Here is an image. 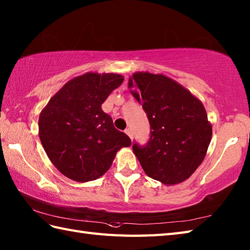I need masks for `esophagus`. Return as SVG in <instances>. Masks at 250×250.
<instances>
[{"label": "esophagus", "mask_w": 250, "mask_h": 250, "mask_svg": "<svg viewBox=\"0 0 250 250\" xmlns=\"http://www.w3.org/2000/svg\"><path fill=\"white\" fill-rule=\"evenodd\" d=\"M125 133H126V134H128V136L130 137V139H131V140H132V139H133V133H132V131H131V129H129V128H128V129H125Z\"/></svg>", "instance_id": "1"}]
</instances>
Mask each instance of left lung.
<instances>
[{"instance_id":"obj_1","label":"left lung","mask_w":250,"mask_h":250,"mask_svg":"<svg viewBox=\"0 0 250 250\" xmlns=\"http://www.w3.org/2000/svg\"><path fill=\"white\" fill-rule=\"evenodd\" d=\"M133 97L150 125L145 145L134 142L133 152L145 173L166 185L189 178L203 161L211 125L203 104L187 89L161 74L140 72L130 78Z\"/></svg>"}]
</instances>
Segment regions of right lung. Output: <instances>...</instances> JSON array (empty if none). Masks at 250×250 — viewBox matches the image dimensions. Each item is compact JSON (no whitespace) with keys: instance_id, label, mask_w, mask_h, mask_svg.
Returning a JSON list of instances; mask_svg holds the SVG:
<instances>
[{"instance_id":"right-lung-1","label":"right lung","mask_w":250,"mask_h":250,"mask_svg":"<svg viewBox=\"0 0 250 250\" xmlns=\"http://www.w3.org/2000/svg\"><path fill=\"white\" fill-rule=\"evenodd\" d=\"M122 82L119 74L87 73L66 83L42 110V145L64 176L79 183L97 179L108 171L117 151L131 145L101 107Z\"/></svg>"}]
</instances>
